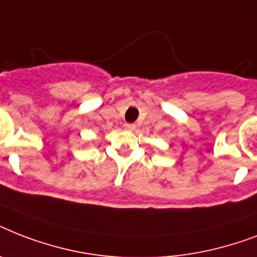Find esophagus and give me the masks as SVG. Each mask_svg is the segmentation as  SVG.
<instances>
[{"instance_id":"34e87169","label":"esophagus","mask_w":257,"mask_h":257,"mask_svg":"<svg viewBox=\"0 0 257 257\" xmlns=\"http://www.w3.org/2000/svg\"><path fill=\"white\" fill-rule=\"evenodd\" d=\"M124 128L126 129V131H129V132H132V131H135V129H136V125H135V124H125Z\"/></svg>"}]
</instances>
